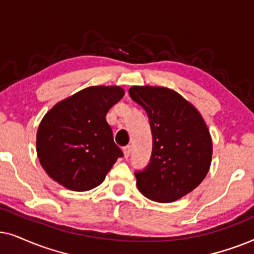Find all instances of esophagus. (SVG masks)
Returning a JSON list of instances; mask_svg holds the SVG:
<instances>
[{"label": "esophagus", "mask_w": 254, "mask_h": 254, "mask_svg": "<svg viewBox=\"0 0 254 254\" xmlns=\"http://www.w3.org/2000/svg\"><path fill=\"white\" fill-rule=\"evenodd\" d=\"M123 153H124L125 158H129V155L131 153V146H130V145H127V146L123 147Z\"/></svg>", "instance_id": "obj_1"}]
</instances>
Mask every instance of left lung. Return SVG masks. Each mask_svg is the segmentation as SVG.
Returning <instances> with one entry per match:
<instances>
[{"instance_id": "obj_1", "label": "left lung", "mask_w": 254, "mask_h": 254, "mask_svg": "<svg viewBox=\"0 0 254 254\" xmlns=\"http://www.w3.org/2000/svg\"><path fill=\"white\" fill-rule=\"evenodd\" d=\"M130 97L146 111L153 138L150 162L137 187L155 202H174L197 187L211 164L212 141L197 109L165 87L133 86Z\"/></svg>"}]
</instances>
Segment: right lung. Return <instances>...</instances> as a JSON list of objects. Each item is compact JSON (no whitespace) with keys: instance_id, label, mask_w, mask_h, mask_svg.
<instances>
[{"instance_id":"right-lung-1","label":"right lung","mask_w":254,"mask_h":254,"mask_svg":"<svg viewBox=\"0 0 254 254\" xmlns=\"http://www.w3.org/2000/svg\"><path fill=\"white\" fill-rule=\"evenodd\" d=\"M124 96L118 86H94L57 103L40 122L37 154L50 178L86 191L106 179L123 152L115 144L107 113Z\"/></svg>"}]
</instances>
